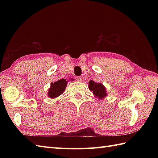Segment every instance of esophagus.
Returning <instances> with one entry per match:
<instances>
[{
  "label": "esophagus",
  "instance_id": "esophagus-1",
  "mask_svg": "<svg viewBox=\"0 0 158 158\" xmlns=\"http://www.w3.org/2000/svg\"><path fill=\"white\" fill-rule=\"evenodd\" d=\"M76 79H77V81L81 82L82 80H83V78H82V77H81V76H79V77H76Z\"/></svg>",
  "mask_w": 158,
  "mask_h": 158
}]
</instances>
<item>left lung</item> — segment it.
Listing matches in <instances>:
<instances>
[{
  "mask_svg": "<svg viewBox=\"0 0 158 158\" xmlns=\"http://www.w3.org/2000/svg\"><path fill=\"white\" fill-rule=\"evenodd\" d=\"M88 88L96 98H98L99 100H102L108 95L106 88L101 83H96L90 80L88 83Z\"/></svg>",
  "mask_w": 158,
  "mask_h": 158,
  "instance_id": "1",
  "label": "left lung"
}]
</instances>
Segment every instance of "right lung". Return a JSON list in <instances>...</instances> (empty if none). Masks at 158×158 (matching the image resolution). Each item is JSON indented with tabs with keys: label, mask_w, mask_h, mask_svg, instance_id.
Listing matches in <instances>:
<instances>
[{
	"label": "right lung",
	"mask_w": 158,
	"mask_h": 158,
	"mask_svg": "<svg viewBox=\"0 0 158 158\" xmlns=\"http://www.w3.org/2000/svg\"><path fill=\"white\" fill-rule=\"evenodd\" d=\"M69 79H70V81H74V79L73 78ZM68 82L69 81H66L65 79H61L58 80L57 81H55L54 83H52L48 89V96L50 98H58L64 92Z\"/></svg>",
	"instance_id": "obj_1"
}]
</instances>
